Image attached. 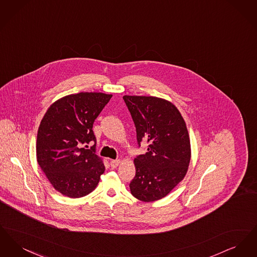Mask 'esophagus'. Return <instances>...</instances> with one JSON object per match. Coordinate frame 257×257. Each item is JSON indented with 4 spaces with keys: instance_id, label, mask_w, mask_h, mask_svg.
I'll return each mask as SVG.
<instances>
[{
    "instance_id": "esophagus-1",
    "label": "esophagus",
    "mask_w": 257,
    "mask_h": 257,
    "mask_svg": "<svg viewBox=\"0 0 257 257\" xmlns=\"http://www.w3.org/2000/svg\"><path fill=\"white\" fill-rule=\"evenodd\" d=\"M119 164H120V160H111V161H110V167H111L112 169L117 168Z\"/></svg>"
}]
</instances>
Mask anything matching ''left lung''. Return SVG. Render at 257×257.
I'll list each match as a JSON object with an SVG mask.
<instances>
[{"mask_svg":"<svg viewBox=\"0 0 257 257\" xmlns=\"http://www.w3.org/2000/svg\"><path fill=\"white\" fill-rule=\"evenodd\" d=\"M134 120L139 146L149 144L146 154L135 158L131 194L151 202L169 195L181 182L191 160V143L180 111L170 101L155 96L124 95Z\"/></svg>","mask_w":257,"mask_h":257,"instance_id":"1","label":"left lung"}]
</instances>
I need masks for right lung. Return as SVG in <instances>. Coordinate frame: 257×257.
I'll return each mask as SVG.
<instances>
[{
    "label": "right lung",
    "mask_w": 257,
    "mask_h": 257,
    "mask_svg": "<svg viewBox=\"0 0 257 257\" xmlns=\"http://www.w3.org/2000/svg\"><path fill=\"white\" fill-rule=\"evenodd\" d=\"M111 94L80 92L55 101L38 127L37 159L56 191L71 198L83 197L97 187L105 171L95 154L92 126Z\"/></svg>",
    "instance_id": "add662e5"
}]
</instances>
